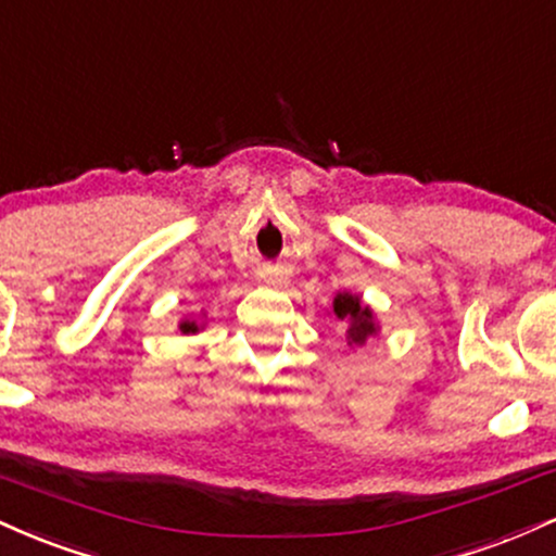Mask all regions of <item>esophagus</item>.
<instances>
[{
  "mask_svg": "<svg viewBox=\"0 0 556 556\" xmlns=\"http://www.w3.org/2000/svg\"><path fill=\"white\" fill-rule=\"evenodd\" d=\"M271 282H279V279H271Z\"/></svg>",
  "mask_w": 556,
  "mask_h": 556,
  "instance_id": "obj_1",
  "label": "esophagus"
}]
</instances>
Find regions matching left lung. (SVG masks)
<instances>
[{
	"label": "left lung",
	"instance_id": "obj_1",
	"mask_svg": "<svg viewBox=\"0 0 556 556\" xmlns=\"http://www.w3.org/2000/svg\"><path fill=\"white\" fill-rule=\"evenodd\" d=\"M334 314L340 321H348V340L350 342H366V337H371L376 327H374V316L371 311L363 308L361 300L353 295H337L334 298Z\"/></svg>",
	"mask_w": 556,
	"mask_h": 556
}]
</instances>
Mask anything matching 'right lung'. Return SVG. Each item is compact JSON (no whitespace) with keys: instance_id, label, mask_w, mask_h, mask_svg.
<instances>
[{"instance_id":"obj_1","label":"right lung","mask_w":556,"mask_h":556,"mask_svg":"<svg viewBox=\"0 0 556 556\" xmlns=\"http://www.w3.org/2000/svg\"><path fill=\"white\" fill-rule=\"evenodd\" d=\"M180 329L185 331V334H188V331H198V324L195 321H185V324H180Z\"/></svg>"}]
</instances>
